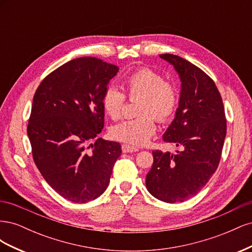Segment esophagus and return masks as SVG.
<instances>
[{
  "instance_id": "34e87169",
  "label": "esophagus",
  "mask_w": 252,
  "mask_h": 252,
  "mask_svg": "<svg viewBox=\"0 0 252 252\" xmlns=\"http://www.w3.org/2000/svg\"><path fill=\"white\" fill-rule=\"evenodd\" d=\"M122 150H123V152H125V154H127V152L139 151V148L131 146V145H128V144H123V145H122Z\"/></svg>"
}]
</instances>
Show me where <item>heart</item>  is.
I'll list each match as a JSON object with an SVG mask.
<instances>
[{
    "instance_id": "heart-1",
    "label": "heart",
    "mask_w": 252,
    "mask_h": 252,
    "mask_svg": "<svg viewBox=\"0 0 252 252\" xmlns=\"http://www.w3.org/2000/svg\"><path fill=\"white\" fill-rule=\"evenodd\" d=\"M123 87L130 98H141L138 114L141 117L127 120L111 128V136L131 145H144L156 132V121H168L178 108L179 94L173 84L166 82L161 74L141 68L125 79ZM125 94L116 87H108L102 96L105 113L117 120L125 104Z\"/></svg>"
}]
</instances>
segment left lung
<instances>
[{
  "label": "left lung",
  "mask_w": 252,
  "mask_h": 252,
  "mask_svg": "<svg viewBox=\"0 0 252 252\" xmlns=\"http://www.w3.org/2000/svg\"><path fill=\"white\" fill-rule=\"evenodd\" d=\"M181 80L179 107L164 142L182 151H152L147 190L166 203L184 202L199 193L216 172L226 138L225 110L219 90L207 74L181 57L161 55Z\"/></svg>",
  "instance_id": "8db88e82"
}]
</instances>
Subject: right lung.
I'll return each mask as SVG.
<instances>
[{"instance_id": "right-lung-1", "label": "right lung", "mask_w": 252, "mask_h": 252, "mask_svg": "<svg viewBox=\"0 0 252 252\" xmlns=\"http://www.w3.org/2000/svg\"><path fill=\"white\" fill-rule=\"evenodd\" d=\"M118 71L100 59H74L34 94L27 127L33 161L51 188L73 203L95 200L107 189L122 154L120 143L101 138L88 146L104 127L102 96Z\"/></svg>"}]
</instances>
